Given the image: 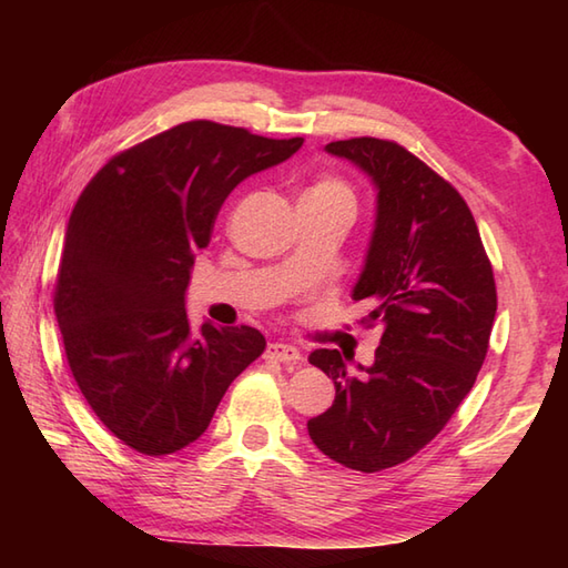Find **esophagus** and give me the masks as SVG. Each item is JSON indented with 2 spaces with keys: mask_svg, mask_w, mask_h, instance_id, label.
<instances>
[{
  "mask_svg": "<svg viewBox=\"0 0 568 568\" xmlns=\"http://www.w3.org/2000/svg\"><path fill=\"white\" fill-rule=\"evenodd\" d=\"M265 358H273V361H283V364H297L300 361V352L291 344H283V342H273L265 348Z\"/></svg>",
  "mask_w": 568,
  "mask_h": 568,
  "instance_id": "esophagus-1",
  "label": "esophagus"
}]
</instances>
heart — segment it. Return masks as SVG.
Segmentation results:
<instances>
[{"label": "heart", "instance_id": "obj_1", "mask_svg": "<svg viewBox=\"0 0 568 568\" xmlns=\"http://www.w3.org/2000/svg\"><path fill=\"white\" fill-rule=\"evenodd\" d=\"M305 195H317V197H339V200H348L352 202V190H348L346 183L336 178H322L317 180L315 185H312Z\"/></svg>", "mask_w": 568, "mask_h": 568}]
</instances>
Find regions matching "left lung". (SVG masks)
<instances>
[{"mask_svg": "<svg viewBox=\"0 0 568 568\" xmlns=\"http://www.w3.org/2000/svg\"><path fill=\"white\" fill-rule=\"evenodd\" d=\"M378 190L376 229L354 300L381 329L373 366L346 371L336 348L310 364L334 381V403L307 422L332 462L376 474L437 437L474 388L498 310L496 277L458 190L400 143L358 136L327 143Z\"/></svg>", "mask_w": 568, "mask_h": 568, "instance_id": "obj_1", "label": "left lung"}]
</instances>
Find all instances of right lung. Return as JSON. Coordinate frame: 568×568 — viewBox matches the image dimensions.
<instances>
[{
	"label": "right lung",
	"mask_w": 568,
	"mask_h": 568,
	"mask_svg": "<svg viewBox=\"0 0 568 568\" xmlns=\"http://www.w3.org/2000/svg\"><path fill=\"white\" fill-rule=\"evenodd\" d=\"M305 139L195 119L112 155L72 207L53 310L80 393L116 439L165 456L210 427L229 385L265 348L258 329L192 334L195 251L241 180Z\"/></svg>",
	"instance_id": "obj_1"
}]
</instances>
